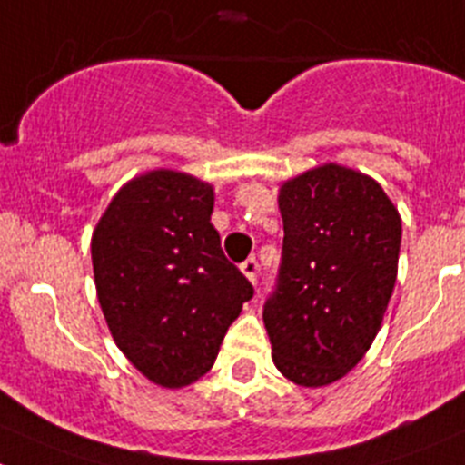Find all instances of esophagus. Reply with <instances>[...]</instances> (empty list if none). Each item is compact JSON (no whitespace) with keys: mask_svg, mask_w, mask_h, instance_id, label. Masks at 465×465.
I'll list each match as a JSON object with an SVG mask.
<instances>
[{"mask_svg":"<svg viewBox=\"0 0 465 465\" xmlns=\"http://www.w3.org/2000/svg\"><path fill=\"white\" fill-rule=\"evenodd\" d=\"M241 271L245 272L247 280L252 282V284H257V280H259V262H257V259H245V262L241 263Z\"/></svg>","mask_w":465,"mask_h":465,"instance_id":"1","label":"esophagus"}]
</instances>
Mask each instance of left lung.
I'll return each instance as SVG.
<instances>
[{
	"mask_svg": "<svg viewBox=\"0 0 465 465\" xmlns=\"http://www.w3.org/2000/svg\"><path fill=\"white\" fill-rule=\"evenodd\" d=\"M280 213L284 241L263 323L277 370L319 388L353 370L379 332L401 218L374 179L340 164L286 181Z\"/></svg>",
	"mask_w": 465,
	"mask_h": 465,
	"instance_id": "1",
	"label": "left lung"
}]
</instances>
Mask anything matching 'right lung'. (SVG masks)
<instances>
[{"instance_id":"add662e5","label":"right lung","mask_w":465,"mask_h":465,"mask_svg":"<svg viewBox=\"0 0 465 465\" xmlns=\"http://www.w3.org/2000/svg\"><path fill=\"white\" fill-rule=\"evenodd\" d=\"M213 188L158 169L119 190L91 238L95 289L116 346L153 383L206 374L254 296L211 224Z\"/></svg>"}]
</instances>
